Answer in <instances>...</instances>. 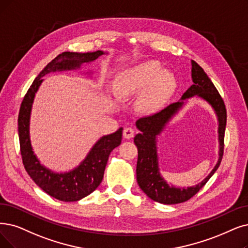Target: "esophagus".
Listing matches in <instances>:
<instances>
[{
    "label": "esophagus",
    "instance_id": "obj_1",
    "mask_svg": "<svg viewBox=\"0 0 248 248\" xmlns=\"http://www.w3.org/2000/svg\"><path fill=\"white\" fill-rule=\"evenodd\" d=\"M134 129L131 127H126L124 131H123V136L126 138V140H130V138H132L134 136Z\"/></svg>",
    "mask_w": 248,
    "mask_h": 248
}]
</instances>
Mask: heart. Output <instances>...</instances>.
I'll list each match as a JSON object with an SVG mask.
<instances>
[{
  "mask_svg": "<svg viewBox=\"0 0 248 248\" xmlns=\"http://www.w3.org/2000/svg\"><path fill=\"white\" fill-rule=\"evenodd\" d=\"M176 78L169 71L162 70L156 61H145L119 72L113 82V93L125 98L143 91L138 107L144 113H153L161 108L176 88Z\"/></svg>",
  "mask_w": 248,
  "mask_h": 248,
  "instance_id": "heart-1",
  "label": "heart"
}]
</instances>
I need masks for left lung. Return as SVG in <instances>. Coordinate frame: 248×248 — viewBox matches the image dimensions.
I'll return each instance as SVG.
<instances>
[{"label":"left lung","instance_id":"8db88e82","mask_svg":"<svg viewBox=\"0 0 248 248\" xmlns=\"http://www.w3.org/2000/svg\"><path fill=\"white\" fill-rule=\"evenodd\" d=\"M191 66L193 84L183 93L180 101L169 105L156 114L138 119L135 123L137 129L140 131L134 137V143L138 150L136 166L137 183L151 200L164 204H176L190 200L215 174L221 164L224 153V135L227 122L224 101L203 69L193 60H191ZM193 96L201 97L205 100L212 107L217 116L219 124L218 127L219 158L214 169L202 183L195 186L181 188L168 185L160 175L158 168L156 138L163 131L166 124L183 107L187 98Z\"/></svg>","mask_w":248,"mask_h":248}]
</instances>
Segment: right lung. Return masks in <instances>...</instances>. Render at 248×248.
Returning <instances> with one entry per match:
<instances>
[{
	"instance_id": "obj_1",
	"label": "right lung",
	"mask_w": 248,
	"mask_h": 248,
	"mask_svg": "<svg viewBox=\"0 0 248 248\" xmlns=\"http://www.w3.org/2000/svg\"><path fill=\"white\" fill-rule=\"evenodd\" d=\"M107 54L103 51L92 53L64 52L49 62L37 75L25 94L18 116V134L20 141L22 162L27 174L42 189L61 202H77L94 191L101 184L108 155L115 147L120 145L123 128L102 136L92 147L84 160L73 170L56 173L41 164L36 157L31 141L29 124L32 104L43 77L51 72L80 69L83 63H92L98 57Z\"/></svg>"
}]
</instances>
